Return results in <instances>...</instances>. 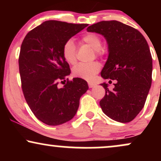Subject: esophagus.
<instances>
[{
    "instance_id": "esophagus-1",
    "label": "esophagus",
    "mask_w": 161,
    "mask_h": 161,
    "mask_svg": "<svg viewBox=\"0 0 161 161\" xmlns=\"http://www.w3.org/2000/svg\"><path fill=\"white\" fill-rule=\"evenodd\" d=\"M88 87H89V88H93V87L95 86V83H93V82H88Z\"/></svg>"
}]
</instances>
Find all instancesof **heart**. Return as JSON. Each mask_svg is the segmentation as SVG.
Wrapping results in <instances>:
<instances>
[{
    "instance_id": "b5f03b06",
    "label": "heart",
    "mask_w": 161,
    "mask_h": 161,
    "mask_svg": "<svg viewBox=\"0 0 161 161\" xmlns=\"http://www.w3.org/2000/svg\"><path fill=\"white\" fill-rule=\"evenodd\" d=\"M81 42L92 47L97 57H101L104 54L105 49L101 46V38L95 33L89 32L85 34L81 38ZM62 53L64 60L69 64L73 65L76 63V47L73 40H67L64 44ZM100 68L101 66L97 61L89 64H79L73 67V75L76 78L91 80L94 75L99 71Z\"/></svg>"
}]
</instances>
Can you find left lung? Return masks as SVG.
I'll list each match as a JSON object with an SVG mask.
<instances>
[{
	"mask_svg": "<svg viewBox=\"0 0 161 161\" xmlns=\"http://www.w3.org/2000/svg\"><path fill=\"white\" fill-rule=\"evenodd\" d=\"M87 31L106 38L109 54L101 75L116 80L113 91L101 84L106 94L100 106L114 120L129 123L142 110L151 86L152 57L147 41L137 29L116 20L93 24Z\"/></svg>",
	"mask_w": 161,
	"mask_h": 161,
	"instance_id": "1",
	"label": "left lung"
}]
</instances>
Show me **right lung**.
<instances>
[{
  "instance_id": "obj_1",
  "label": "right lung",
  "mask_w": 161,
  "mask_h": 161,
  "mask_svg": "<svg viewBox=\"0 0 161 161\" xmlns=\"http://www.w3.org/2000/svg\"><path fill=\"white\" fill-rule=\"evenodd\" d=\"M49 20L28 32L22 43L19 69L22 89L34 115L49 125L63 124L73 119L79 106V99L88 89L81 78L66 79L69 65L62 53L64 44L88 26Z\"/></svg>"
}]
</instances>
